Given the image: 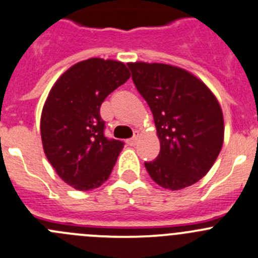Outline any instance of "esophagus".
<instances>
[{
    "label": "esophagus",
    "mask_w": 258,
    "mask_h": 258,
    "mask_svg": "<svg viewBox=\"0 0 258 258\" xmlns=\"http://www.w3.org/2000/svg\"><path fill=\"white\" fill-rule=\"evenodd\" d=\"M137 140H139V137H137V136H134V137H131V139L127 140V144L131 145V146H135V145L137 144Z\"/></svg>",
    "instance_id": "34e87169"
}]
</instances>
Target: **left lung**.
<instances>
[{
  "instance_id": "1",
  "label": "left lung",
  "mask_w": 258,
  "mask_h": 258,
  "mask_svg": "<svg viewBox=\"0 0 258 258\" xmlns=\"http://www.w3.org/2000/svg\"><path fill=\"white\" fill-rule=\"evenodd\" d=\"M135 87L154 116L160 152L145 162L147 172L165 189L196 184L213 166L223 145L221 106L208 87L181 68L128 62Z\"/></svg>"
}]
</instances>
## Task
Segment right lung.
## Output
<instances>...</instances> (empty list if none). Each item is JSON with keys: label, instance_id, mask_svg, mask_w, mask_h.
Segmentation results:
<instances>
[{"label": "right lung", "instance_id": "obj_1", "mask_svg": "<svg viewBox=\"0 0 258 258\" xmlns=\"http://www.w3.org/2000/svg\"><path fill=\"white\" fill-rule=\"evenodd\" d=\"M128 78L123 62L92 57L69 68L47 96L40 122L44 152L57 175L77 190L96 189L111 175L124 144L104 135L99 111Z\"/></svg>", "mask_w": 258, "mask_h": 258}]
</instances>
